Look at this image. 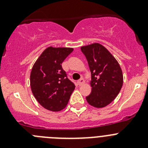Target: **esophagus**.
<instances>
[{
  "mask_svg": "<svg viewBox=\"0 0 148 148\" xmlns=\"http://www.w3.org/2000/svg\"><path fill=\"white\" fill-rule=\"evenodd\" d=\"M84 82H85L84 79L83 78H82L78 81V84L79 86H81V85H82V84H84Z\"/></svg>",
  "mask_w": 148,
  "mask_h": 148,
  "instance_id": "esophagus-1",
  "label": "esophagus"
}]
</instances>
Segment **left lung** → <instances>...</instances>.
<instances>
[{
	"label": "left lung",
	"mask_w": 148,
	"mask_h": 148,
	"mask_svg": "<svg viewBox=\"0 0 148 148\" xmlns=\"http://www.w3.org/2000/svg\"><path fill=\"white\" fill-rule=\"evenodd\" d=\"M88 62L92 91L86 97L95 108H104L119 93L123 84V74L119 64L104 46L99 43L81 47Z\"/></svg>",
	"instance_id": "left-lung-1"
}]
</instances>
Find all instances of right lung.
I'll return each mask as SVG.
<instances>
[{
	"mask_svg": "<svg viewBox=\"0 0 148 148\" xmlns=\"http://www.w3.org/2000/svg\"><path fill=\"white\" fill-rule=\"evenodd\" d=\"M73 48L49 47L36 60L30 73L33 95L43 108L60 111L66 108L75 84L66 76L61 64Z\"/></svg>",
	"mask_w": 148,
	"mask_h": 148,
	"instance_id": "add662e5",
	"label": "right lung"
}]
</instances>
